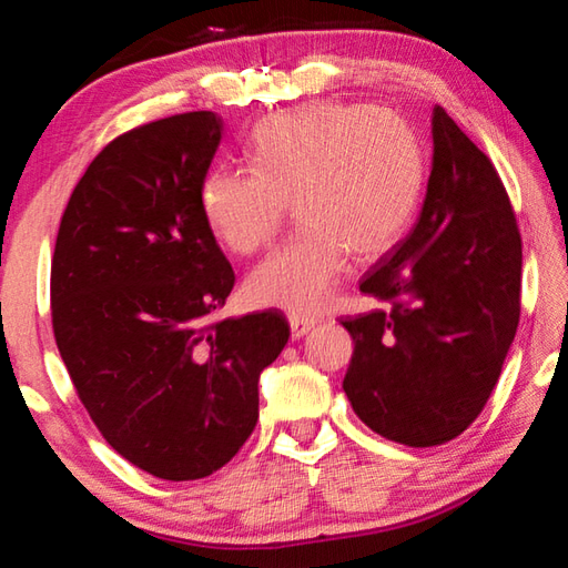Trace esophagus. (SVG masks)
<instances>
[{
  "label": "esophagus",
  "mask_w": 568,
  "mask_h": 568,
  "mask_svg": "<svg viewBox=\"0 0 568 568\" xmlns=\"http://www.w3.org/2000/svg\"><path fill=\"white\" fill-rule=\"evenodd\" d=\"M291 335L295 341H301L303 335H307L311 333L313 328H315V321L313 318H301V315H291Z\"/></svg>",
  "instance_id": "esophagus-1"
}]
</instances>
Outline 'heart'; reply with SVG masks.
Here are the masks:
<instances>
[{
	"instance_id": "1",
	"label": "heart",
	"mask_w": 568,
	"mask_h": 568,
	"mask_svg": "<svg viewBox=\"0 0 568 568\" xmlns=\"http://www.w3.org/2000/svg\"><path fill=\"white\" fill-rule=\"evenodd\" d=\"M247 168L215 165L200 185V213L217 243L240 255L275 235L295 200L303 225L245 281L247 301L315 315L333 301L351 253L378 257L416 215L426 158L400 114L371 104L313 102L273 114L247 142Z\"/></svg>"
}]
</instances>
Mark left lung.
Here are the masks:
<instances>
[{"label": "left lung", "mask_w": 568, "mask_h": 568, "mask_svg": "<svg viewBox=\"0 0 568 568\" xmlns=\"http://www.w3.org/2000/svg\"><path fill=\"white\" fill-rule=\"evenodd\" d=\"M430 134L416 225L361 283L388 311L343 321L355 343L343 378L355 416L410 448L446 444L476 420L521 313V237L491 160L438 104Z\"/></svg>", "instance_id": "8db88e82"}]
</instances>
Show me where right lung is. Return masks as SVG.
Masks as SVG:
<instances>
[{"mask_svg":"<svg viewBox=\"0 0 568 568\" xmlns=\"http://www.w3.org/2000/svg\"><path fill=\"white\" fill-rule=\"evenodd\" d=\"M215 112L110 142L77 182L52 255V325L104 440L148 474L223 468L257 420V383L291 338L281 313L213 315L235 285L200 213Z\"/></svg>","mask_w":568,"mask_h":568,"instance_id":"obj_1","label":"right lung"}]
</instances>
